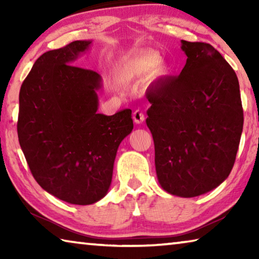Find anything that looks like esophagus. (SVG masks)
<instances>
[{
  "instance_id": "obj_1",
  "label": "esophagus",
  "mask_w": 259,
  "mask_h": 259,
  "mask_svg": "<svg viewBox=\"0 0 259 259\" xmlns=\"http://www.w3.org/2000/svg\"><path fill=\"white\" fill-rule=\"evenodd\" d=\"M133 117H134L135 123H137V124L143 123V122L145 121V115H144V113L142 111H139V109H137V111L134 112Z\"/></svg>"
}]
</instances>
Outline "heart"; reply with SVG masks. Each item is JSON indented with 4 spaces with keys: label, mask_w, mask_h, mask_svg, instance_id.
I'll list each match as a JSON object with an SVG mask.
<instances>
[{
    "label": "heart",
    "mask_w": 259,
    "mask_h": 259,
    "mask_svg": "<svg viewBox=\"0 0 259 259\" xmlns=\"http://www.w3.org/2000/svg\"><path fill=\"white\" fill-rule=\"evenodd\" d=\"M161 58L156 54H147L144 56L137 57L133 60H130L123 66V73L126 75H140V74H145L152 72L153 69L157 67L160 64ZM163 72V69L160 68L159 73Z\"/></svg>",
    "instance_id": "obj_1"
}]
</instances>
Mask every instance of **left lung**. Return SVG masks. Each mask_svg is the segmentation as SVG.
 <instances>
[{
	"mask_svg": "<svg viewBox=\"0 0 259 259\" xmlns=\"http://www.w3.org/2000/svg\"><path fill=\"white\" fill-rule=\"evenodd\" d=\"M181 74L153 83L146 123L155 170L170 194L194 198L213 190L233 168L243 128L238 76L212 46L182 40Z\"/></svg>",
	"mask_w": 259,
	"mask_h": 259,
	"instance_id": "8db88e82",
	"label": "left lung"
}]
</instances>
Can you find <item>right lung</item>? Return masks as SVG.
Wrapping results in <instances>:
<instances>
[{
  "label": "right lung",
  "mask_w": 259,
  "mask_h": 259,
  "mask_svg": "<svg viewBox=\"0 0 259 259\" xmlns=\"http://www.w3.org/2000/svg\"><path fill=\"white\" fill-rule=\"evenodd\" d=\"M91 43L74 41L37 58L20 88L17 123L35 181L78 205L107 194L117 148L134 129L131 109L97 113L102 76L74 65Z\"/></svg>",
  "instance_id": "obj_1"
}]
</instances>
